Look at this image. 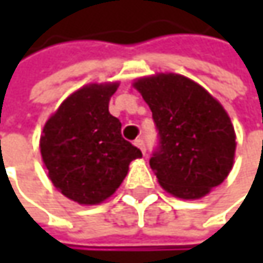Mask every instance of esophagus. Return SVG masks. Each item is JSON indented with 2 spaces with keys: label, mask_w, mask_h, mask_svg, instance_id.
I'll return each instance as SVG.
<instances>
[{
  "label": "esophagus",
  "mask_w": 263,
  "mask_h": 263,
  "mask_svg": "<svg viewBox=\"0 0 263 263\" xmlns=\"http://www.w3.org/2000/svg\"><path fill=\"white\" fill-rule=\"evenodd\" d=\"M134 144H135V146H137V147H138V149H140L143 154L146 152V146H144V141H143L141 138H137V140L134 141Z\"/></svg>",
  "instance_id": "obj_1"
}]
</instances>
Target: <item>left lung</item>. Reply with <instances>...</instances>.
<instances>
[{
    "instance_id": "obj_1",
    "label": "left lung",
    "mask_w": 263,
    "mask_h": 263,
    "mask_svg": "<svg viewBox=\"0 0 263 263\" xmlns=\"http://www.w3.org/2000/svg\"><path fill=\"white\" fill-rule=\"evenodd\" d=\"M134 86L149 105L158 132L149 164L161 187L196 199L222 183L233 167L236 135L221 103L180 74L143 78Z\"/></svg>"
}]
</instances>
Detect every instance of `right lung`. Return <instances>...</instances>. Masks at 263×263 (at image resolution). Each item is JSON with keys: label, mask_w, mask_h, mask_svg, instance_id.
I'll return each mask as SVG.
<instances>
[{"label": "right lung", "mask_w": 263, "mask_h": 263, "mask_svg": "<svg viewBox=\"0 0 263 263\" xmlns=\"http://www.w3.org/2000/svg\"><path fill=\"white\" fill-rule=\"evenodd\" d=\"M117 83L88 85L71 94L48 119L41 154L58 190L79 204H99L125 180L141 151L122 137V123L109 114Z\"/></svg>", "instance_id": "1"}]
</instances>
